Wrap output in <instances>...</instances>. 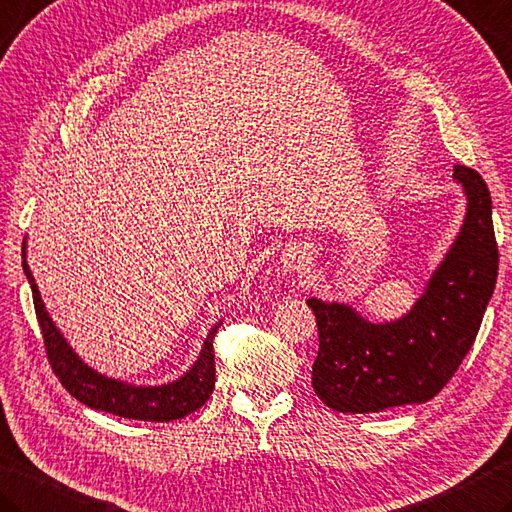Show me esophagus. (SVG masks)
I'll return each instance as SVG.
<instances>
[{"label": "esophagus", "instance_id": "34e87169", "mask_svg": "<svg viewBox=\"0 0 512 512\" xmlns=\"http://www.w3.org/2000/svg\"><path fill=\"white\" fill-rule=\"evenodd\" d=\"M293 264H295L297 268H304L308 262H306V257H304V255H299V253H297V255L293 257Z\"/></svg>", "mask_w": 512, "mask_h": 512}]
</instances>
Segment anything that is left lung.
I'll return each instance as SVG.
<instances>
[{"mask_svg":"<svg viewBox=\"0 0 512 512\" xmlns=\"http://www.w3.org/2000/svg\"><path fill=\"white\" fill-rule=\"evenodd\" d=\"M453 177L468 197L464 226L408 315L373 324L346 304L308 299L319 330L313 388L337 413L428 402L475 342L499 268L493 202L477 170L455 166Z\"/></svg>","mask_w":512,"mask_h":512,"instance_id":"1","label":"left lung"}]
</instances>
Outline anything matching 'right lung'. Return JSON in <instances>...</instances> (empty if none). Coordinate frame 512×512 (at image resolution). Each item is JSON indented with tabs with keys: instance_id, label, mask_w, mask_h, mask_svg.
Instances as JSON below:
<instances>
[{
	"instance_id": "add662e5",
	"label": "right lung",
	"mask_w": 512,
	"mask_h": 512,
	"mask_svg": "<svg viewBox=\"0 0 512 512\" xmlns=\"http://www.w3.org/2000/svg\"><path fill=\"white\" fill-rule=\"evenodd\" d=\"M22 266L26 279L33 290V304L39 328H42L44 346L50 368L70 395L88 408L104 410L117 417L142 419V422H173L182 419L197 408H202L215 388V350L213 339L219 324L210 328L197 362L184 377L164 386H133L119 379L104 377L97 370L88 368L75 350L68 346L64 335L59 333L53 319L46 313V306L39 295L35 277L26 264V242L22 244Z\"/></svg>"
}]
</instances>
